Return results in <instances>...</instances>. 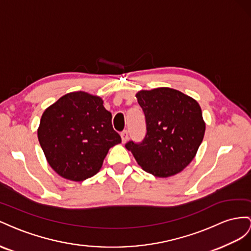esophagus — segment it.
<instances>
[{
	"label": "esophagus",
	"instance_id": "34e87169",
	"mask_svg": "<svg viewBox=\"0 0 251 251\" xmlns=\"http://www.w3.org/2000/svg\"><path fill=\"white\" fill-rule=\"evenodd\" d=\"M121 138H122V142L125 143L128 140V131L127 130L122 131L121 132Z\"/></svg>",
	"mask_w": 251,
	"mask_h": 251
}]
</instances>
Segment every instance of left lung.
Returning a JSON list of instances; mask_svg holds the SVG:
<instances>
[{
    "mask_svg": "<svg viewBox=\"0 0 251 251\" xmlns=\"http://www.w3.org/2000/svg\"><path fill=\"white\" fill-rule=\"evenodd\" d=\"M138 102L145 114L146 135L127 142L143 170L159 177L175 176L193 160L205 133L201 107L196 100L167 87L142 90Z\"/></svg>",
    "mask_w": 251,
    "mask_h": 251,
    "instance_id": "1",
    "label": "left lung"
}]
</instances>
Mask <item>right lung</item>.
Listing matches in <instances>:
<instances>
[{
  "label": "right lung",
  "instance_id": "add662e5",
  "mask_svg": "<svg viewBox=\"0 0 251 251\" xmlns=\"http://www.w3.org/2000/svg\"><path fill=\"white\" fill-rule=\"evenodd\" d=\"M38 138L51 168L75 182L97 175L109 148L122 141L102 99L84 91L70 92L48 107Z\"/></svg>",
  "mask_w": 251,
  "mask_h": 251
}]
</instances>
